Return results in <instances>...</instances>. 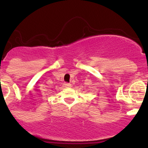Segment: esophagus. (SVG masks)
<instances>
[{
  "label": "esophagus",
  "instance_id": "obj_1",
  "mask_svg": "<svg viewBox=\"0 0 148 148\" xmlns=\"http://www.w3.org/2000/svg\"><path fill=\"white\" fill-rule=\"evenodd\" d=\"M64 86L66 88H69L71 86V84H69V83H64Z\"/></svg>",
  "mask_w": 148,
  "mask_h": 148
}]
</instances>
